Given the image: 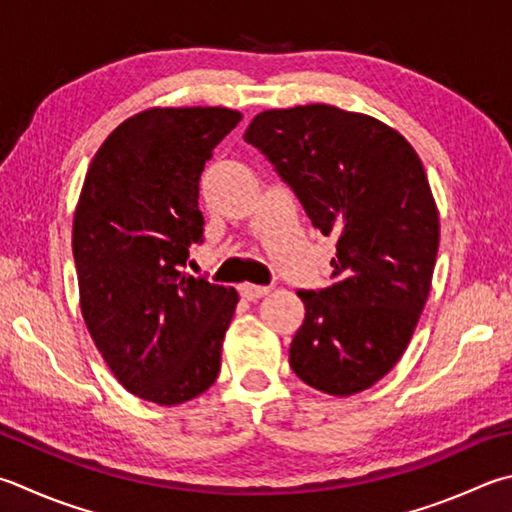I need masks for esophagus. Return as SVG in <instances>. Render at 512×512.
I'll return each mask as SVG.
<instances>
[{
	"mask_svg": "<svg viewBox=\"0 0 512 512\" xmlns=\"http://www.w3.org/2000/svg\"><path fill=\"white\" fill-rule=\"evenodd\" d=\"M268 291H271L268 286H257V284H248V282L239 286V293H241V297H246V300H259V297H264Z\"/></svg>",
	"mask_w": 512,
	"mask_h": 512,
	"instance_id": "1",
	"label": "esophagus"
}]
</instances>
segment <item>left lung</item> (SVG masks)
<instances>
[{
    "instance_id": "1",
    "label": "left lung",
    "mask_w": 512,
    "mask_h": 512,
    "mask_svg": "<svg viewBox=\"0 0 512 512\" xmlns=\"http://www.w3.org/2000/svg\"><path fill=\"white\" fill-rule=\"evenodd\" d=\"M244 141L338 239L333 284L297 291L288 362L318 392H365L401 360L430 295L441 230L423 163L394 127L320 102L262 111Z\"/></svg>"
}]
</instances>
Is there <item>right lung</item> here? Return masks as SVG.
Segmentation results:
<instances>
[{"instance_id": "right-lung-1", "label": "right lung", "mask_w": 512, "mask_h": 512, "mask_svg": "<svg viewBox=\"0 0 512 512\" xmlns=\"http://www.w3.org/2000/svg\"><path fill=\"white\" fill-rule=\"evenodd\" d=\"M241 114L152 107L127 118L91 161L73 215L80 311L127 392L179 405L215 383L239 295L183 273L203 241V165Z\"/></svg>"}]
</instances>
